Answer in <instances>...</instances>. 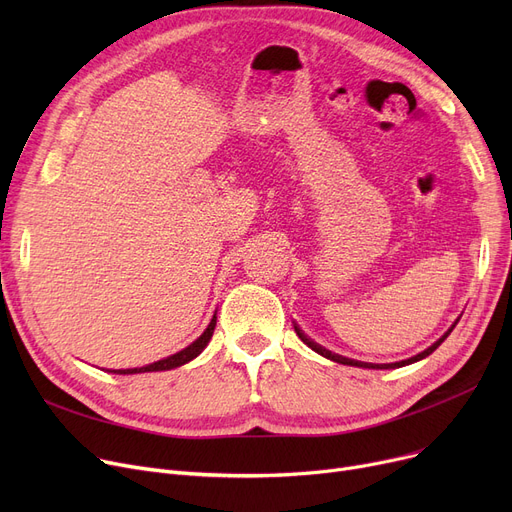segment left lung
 <instances>
[{
	"label": "left lung",
	"instance_id": "left-lung-1",
	"mask_svg": "<svg viewBox=\"0 0 512 512\" xmlns=\"http://www.w3.org/2000/svg\"><path fill=\"white\" fill-rule=\"evenodd\" d=\"M459 319L461 317H456L454 319V324L432 344V346H427L425 351H421L419 355H415V357H409V359H405V361H396V363H365V361H355V359H348V357H342V355H336V353H332V351H328V348H324L321 344H317L315 340H311L297 324H294V332H297V336L311 348V351H315L317 355H321V357H326V359H330V361H336V363H342V365H351V367H363V369H396V367H405V365H411V363H417V361H421V359H425V357H429L432 355L436 348L448 338V334L454 330V326L459 324Z\"/></svg>",
	"mask_w": 512,
	"mask_h": 512
}]
</instances>
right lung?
I'll use <instances>...</instances> for the list:
<instances>
[{"mask_svg": "<svg viewBox=\"0 0 512 512\" xmlns=\"http://www.w3.org/2000/svg\"><path fill=\"white\" fill-rule=\"evenodd\" d=\"M215 319H218V317L213 315L211 321H209V326L205 328V332H203L195 342H191L186 348H182V351H178V353H174V355H170V357H166V359H159V361L149 363V365H143V367H132V369H107V371H110V373H118V375H132V373H149V371H168V369H176V367H180V365H186L188 361L197 359V357L205 351V346L209 344V340H211V336H213V330H215Z\"/></svg>", "mask_w": 512, "mask_h": 512, "instance_id": "1", "label": "right lung"}]
</instances>
